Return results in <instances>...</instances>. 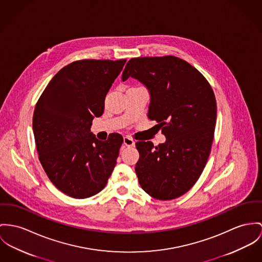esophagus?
<instances>
[{"instance_id": "esophagus-1", "label": "esophagus", "mask_w": 262, "mask_h": 262, "mask_svg": "<svg viewBox=\"0 0 262 262\" xmlns=\"http://www.w3.org/2000/svg\"><path fill=\"white\" fill-rule=\"evenodd\" d=\"M123 144L125 146H133V145H135V141L130 137L126 136L123 138Z\"/></svg>"}]
</instances>
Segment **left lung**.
Returning <instances> with one entry per match:
<instances>
[{
    "label": "left lung",
    "mask_w": 262,
    "mask_h": 262,
    "mask_svg": "<svg viewBox=\"0 0 262 262\" xmlns=\"http://www.w3.org/2000/svg\"><path fill=\"white\" fill-rule=\"evenodd\" d=\"M141 81L150 93L148 118L166 141H137L136 172L142 189L160 201L178 199L200 179L208 160L216 123V100L202 73L174 56L134 58L122 81Z\"/></svg>",
    "instance_id": "left-lung-1"
}]
</instances>
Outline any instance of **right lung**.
I'll return each instance as SVG.
<instances>
[{
    "label": "right lung",
    "mask_w": 262,
    "mask_h": 262,
    "mask_svg": "<svg viewBox=\"0 0 262 262\" xmlns=\"http://www.w3.org/2000/svg\"><path fill=\"white\" fill-rule=\"evenodd\" d=\"M126 60H81L63 67L36 103L33 130L40 164L50 181L74 199H86L105 186L123 139L107 141L91 133L104 99Z\"/></svg>",
    "instance_id": "right-lung-1"
}]
</instances>
